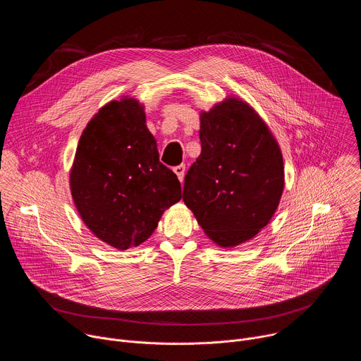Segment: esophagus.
<instances>
[{"mask_svg":"<svg viewBox=\"0 0 361 361\" xmlns=\"http://www.w3.org/2000/svg\"><path fill=\"white\" fill-rule=\"evenodd\" d=\"M174 173L177 174L178 180L183 183V180H184V173H185V166H184V164H180V166L174 167Z\"/></svg>","mask_w":361,"mask_h":361,"instance_id":"esophagus-1","label":"esophagus"}]
</instances>
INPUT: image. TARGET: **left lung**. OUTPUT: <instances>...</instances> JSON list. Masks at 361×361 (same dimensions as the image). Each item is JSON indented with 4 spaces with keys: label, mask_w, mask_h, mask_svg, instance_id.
<instances>
[{
    "label": "left lung",
    "mask_w": 361,
    "mask_h": 361,
    "mask_svg": "<svg viewBox=\"0 0 361 361\" xmlns=\"http://www.w3.org/2000/svg\"><path fill=\"white\" fill-rule=\"evenodd\" d=\"M201 154L183 201L220 247L251 240L269 224L284 188L280 147L247 102L227 98L200 116Z\"/></svg>",
    "instance_id": "8db88e82"
}]
</instances>
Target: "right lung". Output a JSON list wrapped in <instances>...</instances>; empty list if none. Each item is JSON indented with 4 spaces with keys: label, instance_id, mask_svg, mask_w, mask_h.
Here are the masks:
<instances>
[{
    "label": "right lung",
    "instance_id": "add662e5",
    "mask_svg": "<svg viewBox=\"0 0 361 361\" xmlns=\"http://www.w3.org/2000/svg\"><path fill=\"white\" fill-rule=\"evenodd\" d=\"M70 187L85 226L118 250L144 243L181 200L177 176L160 163L144 107L127 97L109 102L87 124Z\"/></svg>",
    "mask_w": 361,
    "mask_h": 361
}]
</instances>
